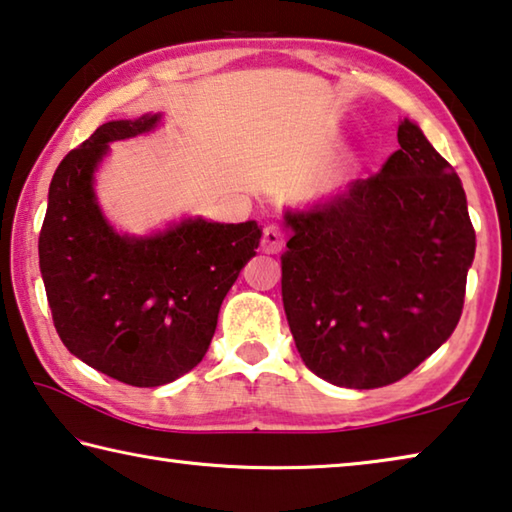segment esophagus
Masks as SVG:
<instances>
[{
	"label": "esophagus",
	"instance_id": "1",
	"mask_svg": "<svg viewBox=\"0 0 512 512\" xmlns=\"http://www.w3.org/2000/svg\"><path fill=\"white\" fill-rule=\"evenodd\" d=\"M283 242H286V231L279 224H267L263 229V240H261V249L265 254H279Z\"/></svg>",
	"mask_w": 512,
	"mask_h": 512
}]
</instances>
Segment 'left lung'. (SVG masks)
Wrapping results in <instances>:
<instances>
[{
  "mask_svg": "<svg viewBox=\"0 0 512 512\" xmlns=\"http://www.w3.org/2000/svg\"><path fill=\"white\" fill-rule=\"evenodd\" d=\"M380 174L286 215L281 297L309 371L348 389L387 387L428 359L462 316L476 233L455 169L419 125Z\"/></svg>",
  "mask_w": 512,
  "mask_h": 512,
  "instance_id": "left-lung-1",
  "label": "left lung"
}]
</instances>
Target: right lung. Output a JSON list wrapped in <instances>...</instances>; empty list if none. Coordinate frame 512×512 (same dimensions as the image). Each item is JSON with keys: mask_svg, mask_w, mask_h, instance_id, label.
<instances>
[{"mask_svg": "<svg viewBox=\"0 0 512 512\" xmlns=\"http://www.w3.org/2000/svg\"><path fill=\"white\" fill-rule=\"evenodd\" d=\"M157 116L109 121L54 171L38 263L57 334L96 371L130 387H160L199 364L217 313L256 256V222L187 219L153 238L112 231L93 196L107 144L155 128Z\"/></svg>", "mask_w": 512, "mask_h": 512, "instance_id": "1", "label": "right lung"}]
</instances>
